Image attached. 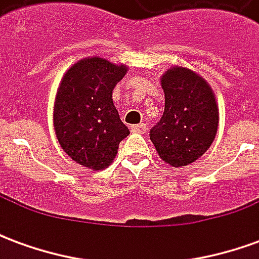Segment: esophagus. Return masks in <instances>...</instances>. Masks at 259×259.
Here are the masks:
<instances>
[{"label":"esophagus","mask_w":259,"mask_h":259,"mask_svg":"<svg viewBox=\"0 0 259 259\" xmlns=\"http://www.w3.org/2000/svg\"><path fill=\"white\" fill-rule=\"evenodd\" d=\"M146 130H147V126L143 123L133 124V126H132V132H133V133H140V135H144V133H146Z\"/></svg>","instance_id":"1"}]
</instances>
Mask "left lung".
Wrapping results in <instances>:
<instances>
[{"label": "left lung", "mask_w": 259, "mask_h": 259, "mask_svg": "<svg viewBox=\"0 0 259 259\" xmlns=\"http://www.w3.org/2000/svg\"><path fill=\"white\" fill-rule=\"evenodd\" d=\"M165 111L150 130L158 155L174 168L190 165L211 147L219 123L215 94L200 74L182 66L161 77Z\"/></svg>", "instance_id": "obj_1"}]
</instances>
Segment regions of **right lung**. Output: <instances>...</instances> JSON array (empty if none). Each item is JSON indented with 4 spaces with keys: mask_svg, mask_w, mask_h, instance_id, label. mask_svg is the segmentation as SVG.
Segmentation results:
<instances>
[{
    "mask_svg": "<svg viewBox=\"0 0 259 259\" xmlns=\"http://www.w3.org/2000/svg\"><path fill=\"white\" fill-rule=\"evenodd\" d=\"M127 72L98 57L68 69L54 104L55 135L74 162L101 170L116 157L119 143L129 136L112 101V90Z\"/></svg>",
    "mask_w": 259,
    "mask_h": 259,
    "instance_id": "1",
    "label": "right lung"
}]
</instances>
